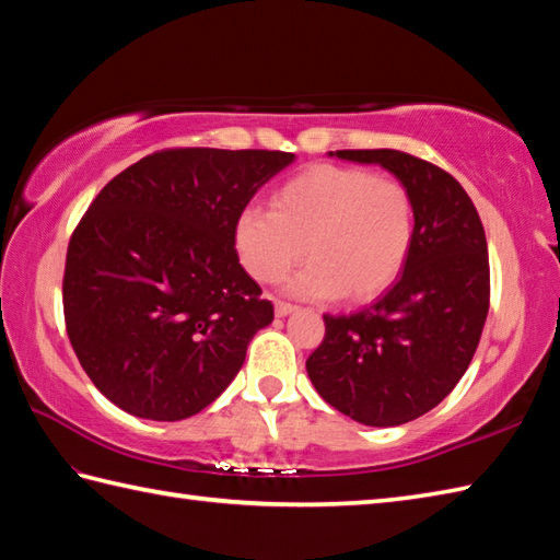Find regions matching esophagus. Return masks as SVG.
<instances>
[{"label": "esophagus", "mask_w": 560, "mask_h": 560, "mask_svg": "<svg viewBox=\"0 0 560 560\" xmlns=\"http://www.w3.org/2000/svg\"><path fill=\"white\" fill-rule=\"evenodd\" d=\"M273 311H277L279 317H287V315H291L293 311H299V305L287 303V301H277V305H273Z\"/></svg>", "instance_id": "obj_1"}]
</instances>
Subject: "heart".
I'll return each instance as SVG.
<instances>
[{"label": "heart", "instance_id": "obj_1", "mask_svg": "<svg viewBox=\"0 0 560 560\" xmlns=\"http://www.w3.org/2000/svg\"><path fill=\"white\" fill-rule=\"evenodd\" d=\"M413 235L407 185L331 163L305 168L271 195V209L247 207L235 221L237 255L261 283L281 281L307 255L291 283L305 299H375L397 281Z\"/></svg>", "mask_w": 560, "mask_h": 560}]
</instances>
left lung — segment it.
I'll list each match as a JSON object with an SVG mask.
<instances>
[{
  "mask_svg": "<svg viewBox=\"0 0 560 560\" xmlns=\"http://www.w3.org/2000/svg\"><path fill=\"white\" fill-rule=\"evenodd\" d=\"M380 163L409 187L416 235L401 277L351 315H325V339L307 355L315 389L365 425H399L443 401L477 353L491 303L483 223L447 171L395 149H343Z\"/></svg>",
  "mask_w": 560,
  "mask_h": 560,
  "instance_id": "left-lung-1",
  "label": "left lung"
}]
</instances>
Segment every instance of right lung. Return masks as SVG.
Segmentation results:
<instances>
[{"instance_id":"add662e5","label":"right lung","mask_w":560,"mask_h":560,"mask_svg":"<svg viewBox=\"0 0 560 560\" xmlns=\"http://www.w3.org/2000/svg\"><path fill=\"white\" fill-rule=\"evenodd\" d=\"M293 153L163 149L105 185L69 237L67 335L127 413L180 421L241 371L271 301L243 269L235 221Z\"/></svg>"}]
</instances>
